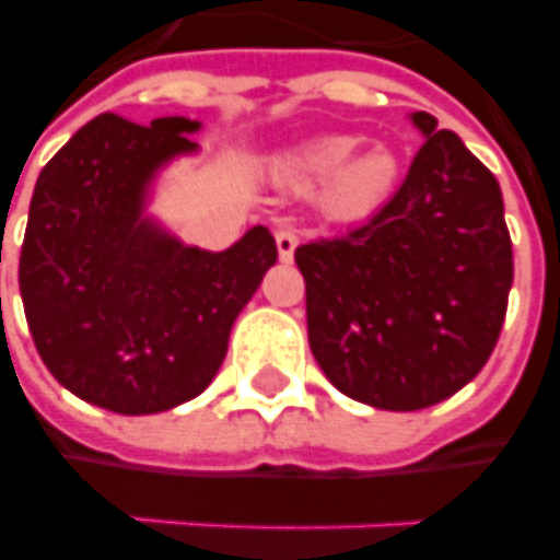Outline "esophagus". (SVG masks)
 Returning <instances> with one entry per match:
<instances>
[{
	"instance_id": "esophagus-1",
	"label": "esophagus",
	"mask_w": 560,
	"mask_h": 560,
	"mask_svg": "<svg viewBox=\"0 0 560 560\" xmlns=\"http://www.w3.org/2000/svg\"><path fill=\"white\" fill-rule=\"evenodd\" d=\"M273 241H277V253H280V259L292 261L295 247H299V232H295V229H277V232H273Z\"/></svg>"
}]
</instances>
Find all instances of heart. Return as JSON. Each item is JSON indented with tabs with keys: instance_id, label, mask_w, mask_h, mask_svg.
Segmentation results:
<instances>
[{
	"instance_id": "1",
	"label": "heart",
	"mask_w": 560,
	"mask_h": 560,
	"mask_svg": "<svg viewBox=\"0 0 560 560\" xmlns=\"http://www.w3.org/2000/svg\"><path fill=\"white\" fill-rule=\"evenodd\" d=\"M362 149V138L331 135L287 153L277 162V174L292 189L323 186L319 201L337 220H368L386 205L398 186V156L386 147Z\"/></svg>"
}]
</instances>
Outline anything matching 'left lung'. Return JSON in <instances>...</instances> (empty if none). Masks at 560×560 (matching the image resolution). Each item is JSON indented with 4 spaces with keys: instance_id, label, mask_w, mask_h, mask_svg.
<instances>
[{
    "instance_id": "obj_1",
    "label": "left lung",
    "mask_w": 560,
    "mask_h": 560,
    "mask_svg": "<svg viewBox=\"0 0 560 560\" xmlns=\"http://www.w3.org/2000/svg\"><path fill=\"white\" fill-rule=\"evenodd\" d=\"M425 135L383 208L347 235L295 249L307 337L323 374L380 410H422L489 362L513 287L494 174L419 110Z\"/></svg>"
}]
</instances>
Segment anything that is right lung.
Masks as SVG:
<instances>
[{"mask_svg": "<svg viewBox=\"0 0 560 560\" xmlns=\"http://www.w3.org/2000/svg\"><path fill=\"white\" fill-rule=\"evenodd\" d=\"M198 122L98 114L47 162L20 247L35 350L71 395L110 413L172 410L210 386L237 313L277 261L265 225L225 253L184 247L141 217L160 165Z\"/></svg>", "mask_w": 560, "mask_h": 560, "instance_id": "add662e5", "label": "right lung"}]
</instances>
